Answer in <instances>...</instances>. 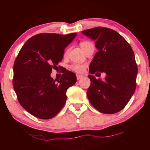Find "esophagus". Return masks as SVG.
<instances>
[{
  "label": "esophagus",
  "mask_w": 150,
  "mask_h": 150,
  "mask_svg": "<svg viewBox=\"0 0 150 150\" xmlns=\"http://www.w3.org/2000/svg\"><path fill=\"white\" fill-rule=\"evenodd\" d=\"M83 77V75H77V80H79V79H81V78Z\"/></svg>",
  "instance_id": "1"
}]
</instances>
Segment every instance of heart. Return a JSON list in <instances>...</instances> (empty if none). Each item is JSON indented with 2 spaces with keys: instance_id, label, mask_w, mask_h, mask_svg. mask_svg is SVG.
I'll list each match as a JSON object with an SVG mask.
<instances>
[{
  "instance_id": "1",
  "label": "heart",
  "mask_w": 150,
  "mask_h": 150,
  "mask_svg": "<svg viewBox=\"0 0 150 150\" xmlns=\"http://www.w3.org/2000/svg\"><path fill=\"white\" fill-rule=\"evenodd\" d=\"M79 45L81 49L83 50V52L85 53L86 51L89 48V47L91 46V45H93V44L89 41H83L80 42ZM67 55V51H66L64 54V56H66ZM69 68L71 70L73 71H75L78 73H81L84 71V70L85 69V65H82V64H77V63H75V64L71 65L69 66Z\"/></svg>"
}]
</instances>
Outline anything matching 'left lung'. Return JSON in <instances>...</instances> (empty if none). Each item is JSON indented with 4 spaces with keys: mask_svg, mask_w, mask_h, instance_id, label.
Instances as JSON below:
<instances>
[{
    "mask_svg": "<svg viewBox=\"0 0 150 150\" xmlns=\"http://www.w3.org/2000/svg\"><path fill=\"white\" fill-rule=\"evenodd\" d=\"M82 33L95 40L98 50L89 72L106 73L104 80L88 76L91 80L87 92L88 100L100 112H118L125 107L136 90L138 67L133 50L120 34L108 28L96 27Z\"/></svg>",
    "mask_w": 150,
    "mask_h": 150,
    "instance_id": "obj_1",
    "label": "left lung"
}]
</instances>
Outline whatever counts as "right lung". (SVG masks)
<instances>
[{"mask_svg": "<svg viewBox=\"0 0 150 150\" xmlns=\"http://www.w3.org/2000/svg\"><path fill=\"white\" fill-rule=\"evenodd\" d=\"M76 35L77 33L34 35L15 59L14 91L20 105L35 117L47 120L56 116L65 105L67 88L77 81L70 71H66L57 83L50 76L52 69L62 61L65 48Z\"/></svg>", "mask_w": 150, "mask_h": 150, "instance_id": "obj_1", "label": "right lung"}]
</instances>
